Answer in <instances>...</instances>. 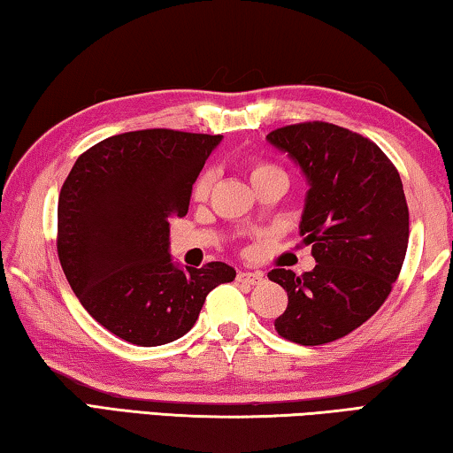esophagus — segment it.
Here are the masks:
<instances>
[{
    "mask_svg": "<svg viewBox=\"0 0 453 453\" xmlns=\"http://www.w3.org/2000/svg\"><path fill=\"white\" fill-rule=\"evenodd\" d=\"M236 280H239V283H247V285H261L263 283V273L241 271L239 275H236Z\"/></svg>",
    "mask_w": 453,
    "mask_h": 453,
    "instance_id": "34e87169",
    "label": "esophagus"
}]
</instances>
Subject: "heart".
I'll use <instances>...</instances> for the list:
<instances>
[{
  "instance_id": "heart-1",
  "label": "heart",
  "mask_w": 453,
  "mask_h": 453,
  "mask_svg": "<svg viewBox=\"0 0 453 453\" xmlns=\"http://www.w3.org/2000/svg\"><path fill=\"white\" fill-rule=\"evenodd\" d=\"M247 170H249V176L250 180H253V184L265 180V178H271V176H285L283 170H280L277 165H273V162L269 160H263V158H250L247 162ZM211 187H212V173L211 170H203L196 176L195 184H192V195H195V198H204L206 195L211 192Z\"/></svg>"
}]
</instances>
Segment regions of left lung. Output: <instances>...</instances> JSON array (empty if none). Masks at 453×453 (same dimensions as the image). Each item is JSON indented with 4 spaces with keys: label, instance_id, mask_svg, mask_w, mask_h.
Returning a JSON list of instances; mask_svg holds the SVG:
<instances>
[{
    "label": "left lung",
    "instance_id": "1",
    "mask_svg": "<svg viewBox=\"0 0 453 453\" xmlns=\"http://www.w3.org/2000/svg\"><path fill=\"white\" fill-rule=\"evenodd\" d=\"M309 180L301 234L315 269L296 277L273 269L288 305L275 329L299 345L349 335L377 313L402 271L410 241L403 184L372 140L329 122H301L269 132Z\"/></svg>",
    "mask_w": 453,
    "mask_h": 453
}]
</instances>
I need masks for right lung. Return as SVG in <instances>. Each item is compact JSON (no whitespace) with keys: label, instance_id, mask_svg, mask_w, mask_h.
Wrapping results in <instances>:
<instances>
[{"label":"right lung","instance_id":"obj_1","mask_svg":"<svg viewBox=\"0 0 453 453\" xmlns=\"http://www.w3.org/2000/svg\"><path fill=\"white\" fill-rule=\"evenodd\" d=\"M222 136L150 128L80 154L58 200V257L72 291L104 329L140 347L165 345L196 323L206 295L231 283L225 263L178 269L170 219Z\"/></svg>","mask_w":453,"mask_h":453}]
</instances>
